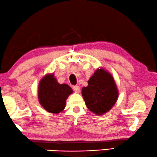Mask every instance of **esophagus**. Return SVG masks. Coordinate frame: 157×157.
<instances>
[{
    "label": "esophagus",
    "instance_id": "esophagus-1",
    "mask_svg": "<svg viewBox=\"0 0 157 157\" xmlns=\"http://www.w3.org/2000/svg\"><path fill=\"white\" fill-rule=\"evenodd\" d=\"M72 88H73V90L76 92V93H78V92H79V90H80V89H79V86H77V85L73 86V87H72Z\"/></svg>",
    "mask_w": 157,
    "mask_h": 157
}]
</instances>
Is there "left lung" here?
Returning a JSON list of instances; mask_svg holds the SVG:
<instances>
[{
    "instance_id": "left-lung-1",
    "label": "left lung",
    "mask_w": 157,
    "mask_h": 157,
    "mask_svg": "<svg viewBox=\"0 0 157 157\" xmlns=\"http://www.w3.org/2000/svg\"><path fill=\"white\" fill-rule=\"evenodd\" d=\"M82 95L90 111L96 115L107 113L115 105L119 91L111 73L99 67L88 80V85L82 89Z\"/></svg>"
}]
</instances>
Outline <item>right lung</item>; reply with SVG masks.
Segmentation results:
<instances>
[{
    "label": "right lung",
    "mask_w": 157,
    "mask_h": 157,
    "mask_svg": "<svg viewBox=\"0 0 157 157\" xmlns=\"http://www.w3.org/2000/svg\"><path fill=\"white\" fill-rule=\"evenodd\" d=\"M72 92V88L67 84H59L52 72L46 74L40 80L37 98L46 111L59 114L65 109L66 100Z\"/></svg>",
    "instance_id": "right-lung-1"
}]
</instances>
